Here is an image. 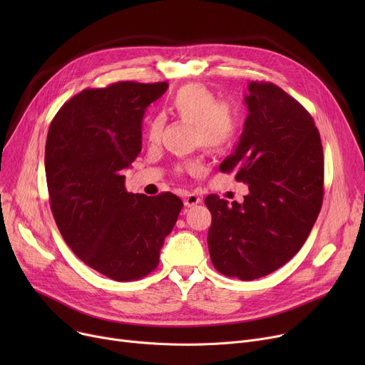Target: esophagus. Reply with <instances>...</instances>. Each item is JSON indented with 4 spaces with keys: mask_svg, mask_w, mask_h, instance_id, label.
Here are the masks:
<instances>
[{
    "mask_svg": "<svg viewBox=\"0 0 365 365\" xmlns=\"http://www.w3.org/2000/svg\"><path fill=\"white\" fill-rule=\"evenodd\" d=\"M201 201V198L197 194H185L183 197V202L186 207H194Z\"/></svg>",
    "mask_w": 365,
    "mask_h": 365,
    "instance_id": "esophagus-1",
    "label": "esophagus"
}]
</instances>
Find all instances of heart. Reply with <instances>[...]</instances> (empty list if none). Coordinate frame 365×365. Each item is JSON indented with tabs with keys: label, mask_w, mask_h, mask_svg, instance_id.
<instances>
[{
	"label": "heart",
	"mask_w": 365,
	"mask_h": 365,
	"mask_svg": "<svg viewBox=\"0 0 365 365\" xmlns=\"http://www.w3.org/2000/svg\"><path fill=\"white\" fill-rule=\"evenodd\" d=\"M170 108L178 117L195 125L197 143L208 152L225 150L235 139L238 120L234 108L219 102L217 96L201 84H187L180 87L170 99ZM164 127V118L153 117L146 130L149 143H158ZM190 168L198 170L194 163Z\"/></svg>",
	"instance_id": "1"
}]
</instances>
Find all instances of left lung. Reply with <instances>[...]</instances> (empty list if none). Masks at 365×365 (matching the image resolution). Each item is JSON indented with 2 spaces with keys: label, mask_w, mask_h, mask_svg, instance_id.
Instances as JSON below:
<instances>
[{
  "label": "left lung",
  "mask_w": 365,
  "mask_h": 365,
  "mask_svg": "<svg viewBox=\"0 0 365 365\" xmlns=\"http://www.w3.org/2000/svg\"><path fill=\"white\" fill-rule=\"evenodd\" d=\"M241 139L220 171L248 185L244 202L208 195V252L242 281L277 271L309 237L324 197V153L314 118L272 83L252 81Z\"/></svg>",
  "instance_id": "8db88e82"
}]
</instances>
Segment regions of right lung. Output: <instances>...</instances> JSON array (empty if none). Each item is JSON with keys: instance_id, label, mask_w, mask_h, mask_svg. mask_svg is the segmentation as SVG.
<instances>
[{"instance_id": "1", "label": "right lung", "mask_w": 365, "mask_h": 365, "mask_svg": "<svg viewBox=\"0 0 365 365\" xmlns=\"http://www.w3.org/2000/svg\"><path fill=\"white\" fill-rule=\"evenodd\" d=\"M167 83L86 88L54 115L46 142L50 208L71 250L115 281L150 274L183 202L125 190L123 170L142 149L145 109Z\"/></svg>"}]
</instances>
